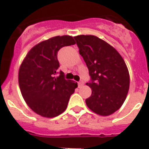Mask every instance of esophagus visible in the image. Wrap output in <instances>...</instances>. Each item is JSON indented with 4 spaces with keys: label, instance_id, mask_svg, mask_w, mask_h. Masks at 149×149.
Masks as SVG:
<instances>
[{
    "label": "esophagus",
    "instance_id": "1",
    "mask_svg": "<svg viewBox=\"0 0 149 149\" xmlns=\"http://www.w3.org/2000/svg\"><path fill=\"white\" fill-rule=\"evenodd\" d=\"M84 81H79V82H78V87L81 88L83 85H84Z\"/></svg>",
    "mask_w": 149,
    "mask_h": 149
}]
</instances>
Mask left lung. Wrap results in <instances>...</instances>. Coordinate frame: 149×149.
<instances>
[{
	"label": "left lung",
	"mask_w": 149,
	"mask_h": 149,
	"mask_svg": "<svg viewBox=\"0 0 149 149\" xmlns=\"http://www.w3.org/2000/svg\"><path fill=\"white\" fill-rule=\"evenodd\" d=\"M79 52L86 63L92 95L85 100L88 109L100 116H109L122 106L130 77L124 59L112 45L93 35L74 37Z\"/></svg>",
	"instance_id": "1"
}]
</instances>
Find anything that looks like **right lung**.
I'll return each instance as SVG.
<instances>
[{"label": "right lung", "instance_id": "1", "mask_svg": "<svg viewBox=\"0 0 149 149\" xmlns=\"http://www.w3.org/2000/svg\"><path fill=\"white\" fill-rule=\"evenodd\" d=\"M75 44L68 35L49 38L33 47L21 63L18 72L21 93L28 106L38 115L55 117L68 106L77 83L65 80L61 71L55 77L60 67L57 52Z\"/></svg>", "mask_w": 149, "mask_h": 149}]
</instances>
